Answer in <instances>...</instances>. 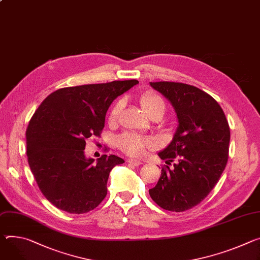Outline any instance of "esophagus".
<instances>
[{
  "label": "esophagus",
  "mask_w": 260,
  "mask_h": 260,
  "mask_svg": "<svg viewBox=\"0 0 260 260\" xmlns=\"http://www.w3.org/2000/svg\"><path fill=\"white\" fill-rule=\"evenodd\" d=\"M127 162H129L131 165H134V166H139V165H142L143 164L142 161L139 160V159H136V158H129L127 160Z\"/></svg>",
  "instance_id": "1"
}]
</instances>
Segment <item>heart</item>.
Listing matches in <instances>:
<instances>
[{
	"label": "heart",
	"mask_w": 260,
	"mask_h": 260,
	"mask_svg": "<svg viewBox=\"0 0 260 260\" xmlns=\"http://www.w3.org/2000/svg\"><path fill=\"white\" fill-rule=\"evenodd\" d=\"M141 106L147 115L152 118L154 116H162L166 109L164 100L154 93H144L140 99ZM122 109V101H119L114 105L110 114L109 122H115L120 115ZM117 145L122 151L131 155H141L147 147L153 145V141L150 138L140 137L135 134H123L117 139Z\"/></svg>",
	"instance_id": "heart-1"
}]
</instances>
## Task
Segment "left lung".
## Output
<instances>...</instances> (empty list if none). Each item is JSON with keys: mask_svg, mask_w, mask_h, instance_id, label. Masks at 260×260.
I'll list each match as a JSON object with an SVG mask.
<instances>
[{"mask_svg": "<svg viewBox=\"0 0 260 260\" xmlns=\"http://www.w3.org/2000/svg\"><path fill=\"white\" fill-rule=\"evenodd\" d=\"M172 105L178 125L157 154L173 167L161 169L149 190L161 208L184 211L199 204L220 179L228 160L230 129L220 105L197 87L174 82L149 83Z\"/></svg>", "mask_w": 260, "mask_h": 260, "instance_id": "1", "label": "left lung"}]
</instances>
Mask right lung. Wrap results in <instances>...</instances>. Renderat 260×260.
<instances>
[{
	"instance_id": "obj_1",
	"label": "right lung",
	"mask_w": 260,
	"mask_h": 260,
	"mask_svg": "<svg viewBox=\"0 0 260 260\" xmlns=\"http://www.w3.org/2000/svg\"><path fill=\"white\" fill-rule=\"evenodd\" d=\"M137 84L128 80L62 88L34 113L26 132L29 166L41 193L59 209L85 214L107 196L109 174L124 160L114 154L96 161L87 157L86 140L101 135L113 101Z\"/></svg>"
}]
</instances>
